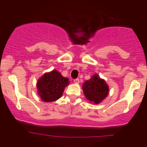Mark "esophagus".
Instances as JSON below:
<instances>
[{
	"label": "esophagus",
	"instance_id": "1",
	"mask_svg": "<svg viewBox=\"0 0 147 147\" xmlns=\"http://www.w3.org/2000/svg\"><path fill=\"white\" fill-rule=\"evenodd\" d=\"M74 82L76 83V84H78V83H80V80L78 79V78H77V79H75V80H74Z\"/></svg>",
	"mask_w": 147,
	"mask_h": 147
}]
</instances>
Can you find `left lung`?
<instances>
[{"mask_svg":"<svg viewBox=\"0 0 147 147\" xmlns=\"http://www.w3.org/2000/svg\"><path fill=\"white\" fill-rule=\"evenodd\" d=\"M83 92L86 98L94 104H99L109 94V87L103 79L94 74L82 85Z\"/></svg>","mask_w":147,"mask_h":147,"instance_id":"1","label":"left lung"}]
</instances>
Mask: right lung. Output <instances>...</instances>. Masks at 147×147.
I'll return each instance as SVG.
<instances>
[{
	"mask_svg": "<svg viewBox=\"0 0 147 147\" xmlns=\"http://www.w3.org/2000/svg\"><path fill=\"white\" fill-rule=\"evenodd\" d=\"M69 79L62 76L60 72L53 69L45 73L37 82L38 94L43 102L56 101L62 97L65 87L69 84Z\"/></svg>",
	"mask_w": 147,
	"mask_h": 147,
	"instance_id": "obj_1",
	"label": "right lung"
}]
</instances>
